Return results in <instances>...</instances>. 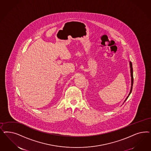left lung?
<instances>
[{"mask_svg": "<svg viewBox=\"0 0 151 151\" xmlns=\"http://www.w3.org/2000/svg\"><path fill=\"white\" fill-rule=\"evenodd\" d=\"M129 64H130V68H131V91H130V92L129 93V94H128V96H127V97L126 98V100L124 101V103L126 102V101L127 99V98H128L129 97V96L130 95V94L131 93L132 91V88H133V67H132V63L131 62H129Z\"/></svg>", "mask_w": 151, "mask_h": 151, "instance_id": "1", "label": "left lung"}]
</instances>
